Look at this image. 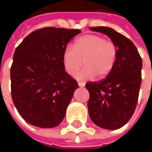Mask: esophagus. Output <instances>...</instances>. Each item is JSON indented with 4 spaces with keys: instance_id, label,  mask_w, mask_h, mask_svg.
Masks as SVG:
<instances>
[{
    "instance_id": "1",
    "label": "esophagus",
    "mask_w": 152,
    "mask_h": 152,
    "mask_svg": "<svg viewBox=\"0 0 152 152\" xmlns=\"http://www.w3.org/2000/svg\"><path fill=\"white\" fill-rule=\"evenodd\" d=\"M78 86H79L80 87H84V86H85V83L80 82V81H78Z\"/></svg>"
}]
</instances>
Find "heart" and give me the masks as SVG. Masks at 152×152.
<instances>
[{"label": "heart", "mask_w": 152, "mask_h": 152, "mask_svg": "<svg viewBox=\"0 0 152 152\" xmlns=\"http://www.w3.org/2000/svg\"><path fill=\"white\" fill-rule=\"evenodd\" d=\"M117 58V47L111 40L99 35H85L75 42L74 48L66 46L63 53L64 69L74 76L83 65L85 67L76 77L89 80L97 76L103 79L114 68Z\"/></svg>", "instance_id": "1"}]
</instances>
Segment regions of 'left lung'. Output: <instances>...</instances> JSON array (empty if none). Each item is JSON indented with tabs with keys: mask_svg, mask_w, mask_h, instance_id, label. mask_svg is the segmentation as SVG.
<instances>
[{
	"mask_svg": "<svg viewBox=\"0 0 152 152\" xmlns=\"http://www.w3.org/2000/svg\"><path fill=\"white\" fill-rule=\"evenodd\" d=\"M108 36L117 47V58L111 73L99 81L87 82L89 115L106 129H118L134 114L142 82V61L134 44L124 35L107 27L90 28Z\"/></svg>",
	"mask_w": 152,
	"mask_h": 152,
	"instance_id": "8db88e82",
	"label": "left lung"
}]
</instances>
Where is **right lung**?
Returning a JSON list of instances; mask_svg holds the SVG:
<instances>
[{"instance_id":"obj_1","label":"right lung","mask_w":152,"mask_h":152,"mask_svg":"<svg viewBox=\"0 0 152 152\" xmlns=\"http://www.w3.org/2000/svg\"><path fill=\"white\" fill-rule=\"evenodd\" d=\"M79 29L43 28L18 45L10 67L13 102L31 125L53 128L63 121L78 84L65 72L63 53Z\"/></svg>"}]
</instances>
